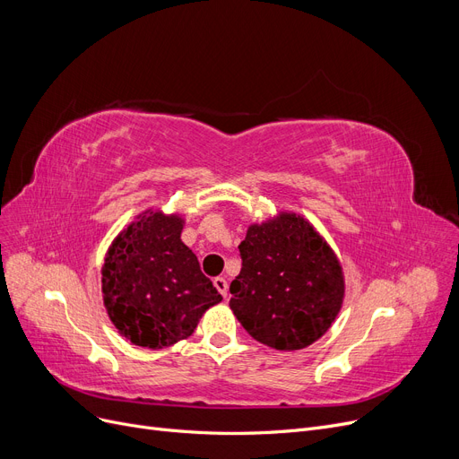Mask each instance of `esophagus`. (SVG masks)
I'll return each instance as SVG.
<instances>
[{
	"label": "esophagus",
	"instance_id": "obj_1",
	"mask_svg": "<svg viewBox=\"0 0 459 459\" xmlns=\"http://www.w3.org/2000/svg\"><path fill=\"white\" fill-rule=\"evenodd\" d=\"M214 288L218 290V293H221L224 299L228 297V281H226V278H214Z\"/></svg>",
	"mask_w": 459,
	"mask_h": 459
}]
</instances>
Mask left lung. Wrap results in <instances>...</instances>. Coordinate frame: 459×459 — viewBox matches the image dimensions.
I'll return each instance as SVG.
<instances>
[{
    "label": "left lung",
    "instance_id": "8db88e82",
    "mask_svg": "<svg viewBox=\"0 0 459 459\" xmlns=\"http://www.w3.org/2000/svg\"><path fill=\"white\" fill-rule=\"evenodd\" d=\"M243 269L230 308L247 333L278 351L317 342L338 317L345 276L336 252L300 212L252 222L238 245Z\"/></svg>",
    "mask_w": 459,
    "mask_h": 459
}]
</instances>
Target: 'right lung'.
<instances>
[{"mask_svg":"<svg viewBox=\"0 0 459 459\" xmlns=\"http://www.w3.org/2000/svg\"><path fill=\"white\" fill-rule=\"evenodd\" d=\"M185 216L147 207L108 247L100 269L108 317L130 343L164 349L186 340L222 300L181 241Z\"/></svg>","mask_w":459,"mask_h":459,"instance_id":"right-lung-1","label":"right lung"}]
</instances>
